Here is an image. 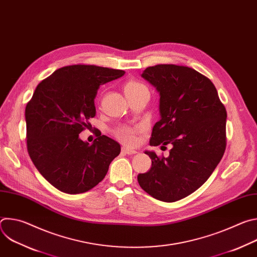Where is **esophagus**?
Instances as JSON below:
<instances>
[{"label":"esophagus","mask_w":257,"mask_h":257,"mask_svg":"<svg viewBox=\"0 0 257 257\" xmlns=\"http://www.w3.org/2000/svg\"><path fill=\"white\" fill-rule=\"evenodd\" d=\"M122 153L125 154V155H136L137 151L131 150V149H128V148H123L122 149Z\"/></svg>","instance_id":"34e87169"}]
</instances>
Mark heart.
I'll return each instance as SVG.
<instances>
[{"instance_id": "obj_1", "label": "heart", "mask_w": 257, "mask_h": 257, "mask_svg": "<svg viewBox=\"0 0 257 257\" xmlns=\"http://www.w3.org/2000/svg\"><path fill=\"white\" fill-rule=\"evenodd\" d=\"M124 93L126 97H129L131 95L137 94L143 90H148L146 86L136 80H128L125 82L123 86ZM140 131L139 127H131V126H122L115 130V135L119 140H121L123 143L127 145H133L135 144L137 140V133Z\"/></svg>"}]
</instances>
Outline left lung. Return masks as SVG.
I'll use <instances>...</instances> for the list:
<instances>
[{"label":"left lung","instance_id":"obj_1","mask_svg":"<svg viewBox=\"0 0 257 257\" xmlns=\"http://www.w3.org/2000/svg\"><path fill=\"white\" fill-rule=\"evenodd\" d=\"M141 76L160 93L161 119L150 144L172 149L168 158L145 152L152 168L137 180L154 198L175 202L197 190L221 162L227 112L213 83L192 68L161 64L146 68Z\"/></svg>","mask_w":257,"mask_h":257}]
</instances>
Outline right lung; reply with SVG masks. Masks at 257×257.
<instances>
[{
  "label": "right lung",
  "instance_id": "obj_1",
  "mask_svg": "<svg viewBox=\"0 0 257 257\" xmlns=\"http://www.w3.org/2000/svg\"><path fill=\"white\" fill-rule=\"evenodd\" d=\"M125 71L94 65H71L43 80L25 108L27 151L35 168L58 190L79 194L96 186L120 155V144L105 135L92 144L79 134L95 116L99 85Z\"/></svg>",
  "mask_w": 257,
  "mask_h": 257
}]
</instances>
